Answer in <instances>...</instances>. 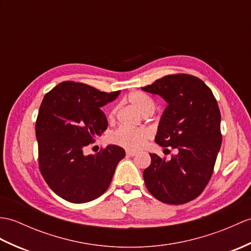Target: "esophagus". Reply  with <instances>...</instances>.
<instances>
[{
	"instance_id": "obj_1",
	"label": "esophagus",
	"mask_w": 251,
	"mask_h": 251,
	"mask_svg": "<svg viewBox=\"0 0 251 251\" xmlns=\"http://www.w3.org/2000/svg\"><path fill=\"white\" fill-rule=\"evenodd\" d=\"M126 155L128 157H133V156L137 155V153L136 152H132V151H126Z\"/></svg>"
}]
</instances>
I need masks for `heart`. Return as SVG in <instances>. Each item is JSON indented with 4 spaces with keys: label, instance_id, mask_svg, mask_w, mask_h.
<instances>
[{
    "label": "heart",
    "instance_id": "heart-1",
    "mask_svg": "<svg viewBox=\"0 0 251 251\" xmlns=\"http://www.w3.org/2000/svg\"><path fill=\"white\" fill-rule=\"evenodd\" d=\"M127 100L142 115H151L155 111V101L145 93L132 92L128 95ZM115 115L116 109H113L109 114L110 123H113L115 121ZM152 137L153 132L149 128L121 127L111 135V142L126 150L138 151L142 149Z\"/></svg>",
    "mask_w": 251,
    "mask_h": 251
}]
</instances>
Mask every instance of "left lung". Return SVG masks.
<instances>
[{"instance_id":"left-lung-1","label":"left lung","mask_w":251,"mask_h":251,"mask_svg":"<svg viewBox=\"0 0 251 251\" xmlns=\"http://www.w3.org/2000/svg\"><path fill=\"white\" fill-rule=\"evenodd\" d=\"M141 89L168 102L155 142L178 151L170 160L150 154L144 183L157 200L184 204L200 196L212 177L223 139L217 100L201 79L187 74L168 75Z\"/></svg>"}]
</instances>
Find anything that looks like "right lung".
<instances>
[{
    "label": "right lung",
    "instance_id": "1",
    "mask_svg": "<svg viewBox=\"0 0 251 251\" xmlns=\"http://www.w3.org/2000/svg\"><path fill=\"white\" fill-rule=\"evenodd\" d=\"M120 91L100 92L91 85L64 81L45 95L36 126L38 166L46 183L64 200L85 203L109 187L125 151L110 144L95 155L83 150L107 129L100 108Z\"/></svg>",
    "mask_w": 251,
    "mask_h": 251
}]
</instances>
